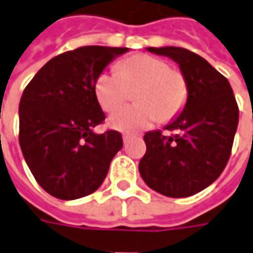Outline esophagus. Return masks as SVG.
I'll return each mask as SVG.
<instances>
[{
	"label": "esophagus",
	"mask_w": 253,
	"mask_h": 253,
	"mask_svg": "<svg viewBox=\"0 0 253 253\" xmlns=\"http://www.w3.org/2000/svg\"><path fill=\"white\" fill-rule=\"evenodd\" d=\"M130 138H131V135L130 134H123V144L127 145L130 142Z\"/></svg>",
	"instance_id": "obj_1"
}]
</instances>
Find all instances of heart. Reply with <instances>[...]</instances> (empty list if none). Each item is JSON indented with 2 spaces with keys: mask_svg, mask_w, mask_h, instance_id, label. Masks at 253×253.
Segmentation results:
<instances>
[{
  "mask_svg": "<svg viewBox=\"0 0 253 253\" xmlns=\"http://www.w3.org/2000/svg\"><path fill=\"white\" fill-rule=\"evenodd\" d=\"M135 105L115 112L109 126L119 131L135 132L159 119L167 123L179 116L189 100L185 72L167 60L152 54H134L122 60L118 72H101L94 82V94L105 112H114L130 98Z\"/></svg>",
  "mask_w": 253,
  "mask_h": 253,
  "instance_id": "obj_1",
  "label": "heart"
}]
</instances>
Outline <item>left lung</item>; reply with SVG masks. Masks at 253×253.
I'll use <instances>...</instances> for the list:
<instances>
[{
    "label": "left lung",
    "instance_id": "8db88e82",
    "mask_svg": "<svg viewBox=\"0 0 253 253\" xmlns=\"http://www.w3.org/2000/svg\"><path fill=\"white\" fill-rule=\"evenodd\" d=\"M179 64L189 81L185 109L166 130L146 132L139 160L145 183L167 197H189L210 186L225 169L238 126V105L229 81L188 49L148 47Z\"/></svg>",
    "mask_w": 253,
    "mask_h": 253
}]
</instances>
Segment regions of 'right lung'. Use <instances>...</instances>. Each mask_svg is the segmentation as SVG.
Returning <instances> with one entry per match:
<instances>
[{
	"label": "right lung",
	"mask_w": 253,
	"mask_h": 253,
	"mask_svg": "<svg viewBox=\"0 0 253 253\" xmlns=\"http://www.w3.org/2000/svg\"><path fill=\"white\" fill-rule=\"evenodd\" d=\"M127 47L82 46L49 60L19 104V142L45 192L75 200L96 192L123 146L121 132L94 134L105 115L94 94L102 70Z\"/></svg>",
	"instance_id": "obj_1"
}]
</instances>
